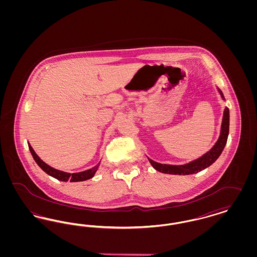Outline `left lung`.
<instances>
[{
    "mask_svg": "<svg viewBox=\"0 0 257 257\" xmlns=\"http://www.w3.org/2000/svg\"><path fill=\"white\" fill-rule=\"evenodd\" d=\"M220 92V96L224 100V96L221 92L220 88H218ZM229 133V110L227 107L223 110V116H222V122H221V127H220V134L217 143L214 145L208 152H206L204 155L201 157L194 160L188 164L185 165H179V166H174V165H166V164H160L153 160L149 159L151 166L156 170V171L163 172V173H169V174H178V175H188V174H194L198 171H201L204 169L211 166L216 160L220 157L223 148L226 145L227 142V137Z\"/></svg>",
    "mask_w": 257,
    "mask_h": 257,
    "instance_id": "left-lung-1",
    "label": "left lung"
}]
</instances>
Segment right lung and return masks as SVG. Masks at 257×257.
Listing matches in <instances>:
<instances>
[{
  "label": "right lung",
  "instance_id": "1",
  "mask_svg": "<svg viewBox=\"0 0 257 257\" xmlns=\"http://www.w3.org/2000/svg\"><path fill=\"white\" fill-rule=\"evenodd\" d=\"M28 145H29L30 151H31L34 159L37 162V165L39 166V168L42 171H45L47 174H49L50 176H52V177H54V178H56L60 181L79 182V181H85L87 179H90L94 176L95 172L97 171L98 168L100 166V162H99L97 165L95 167H93L92 169H89L87 171H81V172H75V173H68V172L59 171V170H56V169L50 167L49 165H47L46 163H44L42 160L37 156V153L35 152L33 147H31V145L30 144H28Z\"/></svg>",
  "mask_w": 257,
  "mask_h": 257
}]
</instances>
